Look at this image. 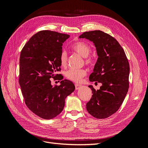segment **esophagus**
<instances>
[{"label":"esophagus","mask_w":148,"mask_h":148,"mask_svg":"<svg viewBox=\"0 0 148 148\" xmlns=\"http://www.w3.org/2000/svg\"><path fill=\"white\" fill-rule=\"evenodd\" d=\"M82 87V85H80V84H75V89H79L80 88Z\"/></svg>","instance_id":"1"}]
</instances>
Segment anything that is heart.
<instances>
[{
  "mask_svg": "<svg viewBox=\"0 0 148 148\" xmlns=\"http://www.w3.org/2000/svg\"><path fill=\"white\" fill-rule=\"evenodd\" d=\"M71 49L78 53L79 55L84 57V62L86 64L89 66H92L95 64V58L92 56H89V54L91 51V47L89 44L83 41H77L72 46ZM67 54L65 51L62 52L60 56V64L62 66H65L67 64ZM86 75V71L84 69H70L65 72L66 78L73 82L78 83L81 82L82 79Z\"/></svg>",
  "mask_w": 148,
  "mask_h": 148,
  "instance_id": "obj_1",
  "label": "heart"
}]
</instances>
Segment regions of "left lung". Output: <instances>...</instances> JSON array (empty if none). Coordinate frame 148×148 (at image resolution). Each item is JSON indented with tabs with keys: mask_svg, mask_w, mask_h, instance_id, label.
Here are the masks:
<instances>
[{
	"mask_svg": "<svg viewBox=\"0 0 148 148\" xmlns=\"http://www.w3.org/2000/svg\"><path fill=\"white\" fill-rule=\"evenodd\" d=\"M79 38L95 44L98 58L89 81L102 84L97 90L89 86L92 95L86 109L94 117L106 119L119 109L127 94L130 73L127 57L117 40L102 31L84 32Z\"/></svg>",
	"mask_w": 148,
	"mask_h": 148,
	"instance_id": "1",
	"label": "left lung"
}]
</instances>
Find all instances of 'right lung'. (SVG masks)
<instances>
[{"label":"right lung","mask_w":148,"mask_h":148,"mask_svg":"<svg viewBox=\"0 0 148 148\" xmlns=\"http://www.w3.org/2000/svg\"><path fill=\"white\" fill-rule=\"evenodd\" d=\"M69 37L56 31H39L21 51L19 84L25 104L44 119H52L59 115L64 109L65 98L75 89L69 80H62L59 86H52L50 79L64 78L57 72L61 70L62 46Z\"/></svg>","instance_id":"1"}]
</instances>
